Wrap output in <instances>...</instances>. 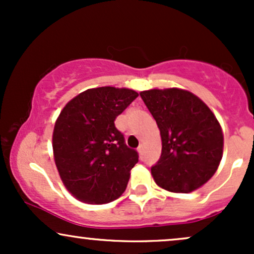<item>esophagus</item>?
Wrapping results in <instances>:
<instances>
[{
    "label": "esophagus",
    "mask_w": 254,
    "mask_h": 254,
    "mask_svg": "<svg viewBox=\"0 0 254 254\" xmlns=\"http://www.w3.org/2000/svg\"><path fill=\"white\" fill-rule=\"evenodd\" d=\"M137 151H138V154L139 155H143L144 154V145L143 144H139V147H138V149H137Z\"/></svg>",
    "instance_id": "1"
}]
</instances>
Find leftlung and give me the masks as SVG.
I'll use <instances>...</instances> for the list:
<instances>
[{"label":"left lung","instance_id":"left-lung-1","mask_svg":"<svg viewBox=\"0 0 254 254\" xmlns=\"http://www.w3.org/2000/svg\"><path fill=\"white\" fill-rule=\"evenodd\" d=\"M139 95L161 136V157L151 167L154 182L174 193L202 188L222 160L223 132L216 116L186 89L153 88Z\"/></svg>","mask_w":254,"mask_h":254}]
</instances>
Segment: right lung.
<instances>
[{
    "label": "right lung",
    "instance_id": "add662e5",
    "mask_svg": "<svg viewBox=\"0 0 254 254\" xmlns=\"http://www.w3.org/2000/svg\"><path fill=\"white\" fill-rule=\"evenodd\" d=\"M137 97L130 88H89L61 111L52 133L54 160L76 199L106 204L123 194L138 155L125 145L115 121Z\"/></svg>",
    "mask_w": 254,
    "mask_h": 254
}]
</instances>
